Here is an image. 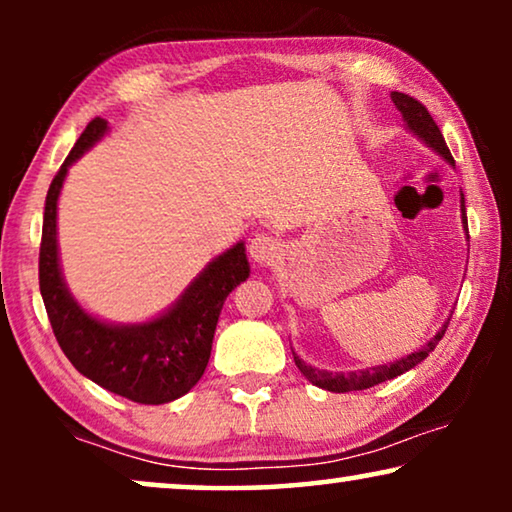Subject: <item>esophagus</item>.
<instances>
[{
	"label": "esophagus",
	"mask_w": 512,
	"mask_h": 512,
	"mask_svg": "<svg viewBox=\"0 0 512 512\" xmlns=\"http://www.w3.org/2000/svg\"><path fill=\"white\" fill-rule=\"evenodd\" d=\"M249 256L258 265H275L282 258V244L272 235L258 233L249 242Z\"/></svg>",
	"instance_id": "1"
}]
</instances>
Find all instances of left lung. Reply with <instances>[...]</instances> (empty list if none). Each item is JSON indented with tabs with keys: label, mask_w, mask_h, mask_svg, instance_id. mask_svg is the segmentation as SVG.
<instances>
[{
	"label": "left lung",
	"mask_w": 512,
	"mask_h": 512,
	"mask_svg": "<svg viewBox=\"0 0 512 512\" xmlns=\"http://www.w3.org/2000/svg\"><path fill=\"white\" fill-rule=\"evenodd\" d=\"M391 102H394L396 109L401 111L405 130L412 132V135H415L419 142L429 146L433 153H438V156L443 158L445 163H450L454 167L452 153H450V149H447L445 139H443V135H440V128L436 125V121L431 118L429 111H426L424 104H419L415 97H410L405 93H391ZM461 226H464V233H466V240H468L464 193H461ZM450 319H452V310H450V317H447L443 321V326L438 328V333L433 335L429 342H424V345L419 347L417 352H412L408 356H401V359H396V361L382 363V366L349 370V373H333V370H321L317 366H310V363H305L296 352H293V361H296L300 373H303L307 380H310L314 387H319V389L333 391V394H347V391L370 389V387H375V384H380V382L394 380V377L408 373L410 368H415L417 363H422L426 356H429L433 349H436L440 338L445 335V328H447V324H450Z\"/></svg>",
	"instance_id": "obj_1"
}]
</instances>
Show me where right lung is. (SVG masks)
Segmentation results:
<instances>
[{"mask_svg": "<svg viewBox=\"0 0 512 512\" xmlns=\"http://www.w3.org/2000/svg\"><path fill=\"white\" fill-rule=\"evenodd\" d=\"M109 132L95 118L76 139L46 195L39 251V289L58 345L83 377L135 403L163 405L188 394L205 373L223 303L249 279L244 242L212 258L181 296L156 317L118 324L88 312L62 275L58 200L69 167Z\"/></svg>", "mask_w": 512, "mask_h": 512, "instance_id": "obj_1", "label": "right lung"}]
</instances>
